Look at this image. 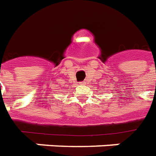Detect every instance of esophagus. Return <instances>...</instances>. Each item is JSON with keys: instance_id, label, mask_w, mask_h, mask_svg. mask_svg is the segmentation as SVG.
<instances>
[{"instance_id": "esophagus-1", "label": "esophagus", "mask_w": 156, "mask_h": 156, "mask_svg": "<svg viewBox=\"0 0 156 156\" xmlns=\"http://www.w3.org/2000/svg\"><path fill=\"white\" fill-rule=\"evenodd\" d=\"M85 81H82V82H80V84H81V85H84V84H85Z\"/></svg>"}]
</instances>
